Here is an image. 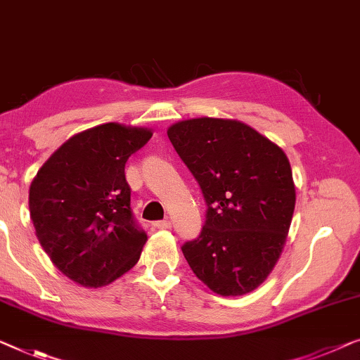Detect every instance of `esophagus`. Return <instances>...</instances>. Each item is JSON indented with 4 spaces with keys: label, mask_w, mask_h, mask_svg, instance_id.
I'll use <instances>...</instances> for the list:
<instances>
[{
    "label": "esophagus",
    "mask_w": 360,
    "mask_h": 360,
    "mask_svg": "<svg viewBox=\"0 0 360 360\" xmlns=\"http://www.w3.org/2000/svg\"><path fill=\"white\" fill-rule=\"evenodd\" d=\"M154 227H158V229H170L172 227V222L167 221V219H164V221H155L154 222Z\"/></svg>",
    "instance_id": "obj_1"
}]
</instances>
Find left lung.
<instances>
[{
  "label": "left lung",
  "mask_w": 360,
  "mask_h": 360,
  "mask_svg": "<svg viewBox=\"0 0 360 360\" xmlns=\"http://www.w3.org/2000/svg\"><path fill=\"white\" fill-rule=\"evenodd\" d=\"M167 134L206 202L200 236L181 245L184 257L216 294L252 292L273 271L292 221L288 155L236 120H186Z\"/></svg>",
  "instance_id": "left-lung-1"
}]
</instances>
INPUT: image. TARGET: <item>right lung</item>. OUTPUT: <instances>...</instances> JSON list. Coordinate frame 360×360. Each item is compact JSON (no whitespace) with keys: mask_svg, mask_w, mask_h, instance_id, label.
<instances>
[{"mask_svg":"<svg viewBox=\"0 0 360 360\" xmlns=\"http://www.w3.org/2000/svg\"><path fill=\"white\" fill-rule=\"evenodd\" d=\"M150 136L118 123L87 129L68 139L30 185L41 248L75 283L101 288L138 263L148 236L131 211L124 164Z\"/></svg>","mask_w":360,"mask_h":360,"instance_id":"add662e5","label":"right lung"}]
</instances>
